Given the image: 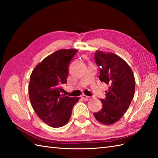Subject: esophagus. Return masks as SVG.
Instances as JSON below:
<instances>
[{
	"mask_svg": "<svg viewBox=\"0 0 158 158\" xmlns=\"http://www.w3.org/2000/svg\"><path fill=\"white\" fill-rule=\"evenodd\" d=\"M81 98L84 100H89L91 99V97L88 96H85V95H83L81 96Z\"/></svg>",
	"mask_w": 158,
	"mask_h": 158,
	"instance_id": "obj_1",
	"label": "esophagus"
}]
</instances>
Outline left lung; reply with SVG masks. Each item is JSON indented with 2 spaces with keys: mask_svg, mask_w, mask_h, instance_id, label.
<instances>
[{
  "mask_svg": "<svg viewBox=\"0 0 158 158\" xmlns=\"http://www.w3.org/2000/svg\"><path fill=\"white\" fill-rule=\"evenodd\" d=\"M94 59L100 66V80L109 88L105 91V99H100L101 110L94 113V116L100 123L110 125L119 121L128 109L135 95V76L126 62L115 53L97 50Z\"/></svg>",
  "mask_w": 158,
  "mask_h": 158,
  "instance_id": "obj_1",
  "label": "left lung"
}]
</instances>
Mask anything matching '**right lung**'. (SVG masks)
Masks as SVG:
<instances>
[{"mask_svg": "<svg viewBox=\"0 0 158 158\" xmlns=\"http://www.w3.org/2000/svg\"><path fill=\"white\" fill-rule=\"evenodd\" d=\"M78 50L60 49L36 66L31 75L29 98L36 115L52 127L68 123L73 106L79 97L60 94L61 85L66 83L70 61Z\"/></svg>", "mask_w": 158, "mask_h": 158, "instance_id": "add662e5", "label": "right lung"}]
</instances>
